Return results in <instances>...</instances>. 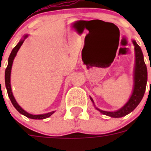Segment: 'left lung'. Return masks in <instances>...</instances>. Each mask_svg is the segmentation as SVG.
Segmentation results:
<instances>
[{
	"label": "left lung",
	"instance_id": "8db88e82",
	"mask_svg": "<svg viewBox=\"0 0 151 151\" xmlns=\"http://www.w3.org/2000/svg\"><path fill=\"white\" fill-rule=\"evenodd\" d=\"M133 45L134 46V53H135V66L134 71V88L132 96L128 101L121 109L114 112H108L101 110L96 107L101 113L113 118H119L126 116L137 107L139 103L142 100L146 90L147 81V66L144 60L143 53L141 51L139 45L133 40ZM93 103V100L90 97Z\"/></svg>",
	"mask_w": 151,
	"mask_h": 151
}]
</instances>
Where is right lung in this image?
I'll return each mask as SVG.
<instances>
[{"instance_id":"right-lung-1","label":"right lung","mask_w":151,"mask_h":151,"mask_svg":"<svg viewBox=\"0 0 151 151\" xmlns=\"http://www.w3.org/2000/svg\"><path fill=\"white\" fill-rule=\"evenodd\" d=\"M28 35H26L24 36L23 39L19 41V42L16 45L15 47L12 50V52L10 53V57H9V59H8L7 67L6 68V70H5V85H6V91H7L8 96L10 97V101H11L12 104H13V106L18 110V112H19V113H20L21 114H22V115L26 116L28 118L33 119H46L47 118V117L50 116L54 113V111L50 112V113H45V114H41V115H32V114H30V113H27V112L25 111V110L17 104V102L16 101L15 98H14V97H13V92H12L11 90V86H10V73H11V68L12 65H13V60L15 58L19 49L20 48L21 45H22L23 41H25V39H26Z\"/></svg>"}]
</instances>
